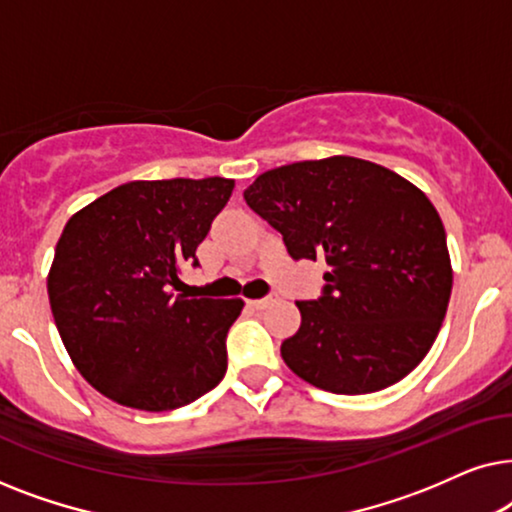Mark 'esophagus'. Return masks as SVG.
Here are the masks:
<instances>
[{
  "label": "esophagus",
  "instance_id": "1",
  "mask_svg": "<svg viewBox=\"0 0 512 512\" xmlns=\"http://www.w3.org/2000/svg\"><path fill=\"white\" fill-rule=\"evenodd\" d=\"M272 303V296H265V298H258V300H249V307H254V310H265Z\"/></svg>",
  "mask_w": 512,
  "mask_h": 512
}]
</instances>
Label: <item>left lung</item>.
Returning <instances> with one entry per match:
<instances>
[{
  "label": "left lung",
  "instance_id": "left-lung-1",
  "mask_svg": "<svg viewBox=\"0 0 512 512\" xmlns=\"http://www.w3.org/2000/svg\"><path fill=\"white\" fill-rule=\"evenodd\" d=\"M244 200L291 258H324L317 300L282 359L333 394H370L412 373L443 326L452 263L443 221L415 184L352 156L303 160L256 177Z\"/></svg>",
  "mask_w": 512,
  "mask_h": 512
}]
</instances>
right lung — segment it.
Wrapping results in <instances>:
<instances>
[{"label": "right lung", "instance_id": "right-lung-1", "mask_svg": "<svg viewBox=\"0 0 512 512\" xmlns=\"http://www.w3.org/2000/svg\"><path fill=\"white\" fill-rule=\"evenodd\" d=\"M235 181H130L76 212L48 272V300L74 366L111 401L165 412L223 380L240 298L181 296L186 265Z\"/></svg>", "mask_w": 512, "mask_h": 512}]
</instances>
